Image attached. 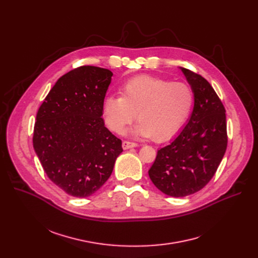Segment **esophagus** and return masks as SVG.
I'll return each mask as SVG.
<instances>
[{
  "mask_svg": "<svg viewBox=\"0 0 258 258\" xmlns=\"http://www.w3.org/2000/svg\"><path fill=\"white\" fill-rule=\"evenodd\" d=\"M138 144L135 142H130V141H123L122 142V148L123 149H130V148H134V147H137Z\"/></svg>",
  "mask_w": 258,
  "mask_h": 258,
  "instance_id": "34e87169",
  "label": "esophagus"
}]
</instances>
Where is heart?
Listing matches in <instances>:
<instances>
[{"label":"heart","mask_w":258,"mask_h":258,"mask_svg":"<svg viewBox=\"0 0 258 258\" xmlns=\"http://www.w3.org/2000/svg\"><path fill=\"white\" fill-rule=\"evenodd\" d=\"M193 104L194 92L188 84L144 76L127 81L120 89V97H107L103 116L116 134H124L137 116L135 135L163 142L186 122Z\"/></svg>","instance_id":"1"}]
</instances>
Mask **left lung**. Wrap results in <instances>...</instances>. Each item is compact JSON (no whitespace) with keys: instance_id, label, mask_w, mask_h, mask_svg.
I'll return each instance as SVG.
<instances>
[{"instance_id":"1","label":"left lung","mask_w":258,"mask_h":258,"mask_svg":"<svg viewBox=\"0 0 258 258\" xmlns=\"http://www.w3.org/2000/svg\"><path fill=\"white\" fill-rule=\"evenodd\" d=\"M194 92L192 115L180 133L158 150L149 169L162 193L185 197L204 188L227 150L226 109L211 85L198 73L180 67Z\"/></svg>"}]
</instances>
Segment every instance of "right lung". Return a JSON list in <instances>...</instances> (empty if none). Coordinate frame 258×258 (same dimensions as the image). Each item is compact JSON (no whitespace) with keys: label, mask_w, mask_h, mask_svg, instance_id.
I'll return each instance as SVG.
<instances>
[{"label":"right lung","mask_w":258,"mask_h":258,"mask_svg":"<svg viewBox=\"0 0 258 258\" xmlns=\"http://www.w3.org/2000/svg\"><path fill=\"white\" fill-rule=\"evenodd\" d=\"M113 73L81 66L62 76L36 114L32 143L48 177L68 195L85 198L111 175L121 140L104 123L103 103Z\"/></svg>","instance_id":"1"}]
</instances>
